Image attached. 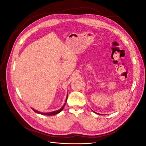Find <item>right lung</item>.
Returning a JSON list of instances; mask_svg holds the SVG:
<instances>
[{
  "instance_id": "right-lung-1",
  "label": "right lung",
  "mask_w": 146,
  "mask_h": 146,
  "mask_svg": "<svg viewBox=\"0 0 146 146\" xmlns=\"http://www.w3.org/2000/svg\"><path fill=\"white\" fill-rule=\"evenodd\" d=\"M67 99H68V96H67V98H66V101H67ZM65 104H66V103H64V105L62 107H61V109H60V110H57V111H52V112H50V113H41V112H39V111H36V110H35V109H33V111H34L35 113H38V114H43V115H46V116H52V115H55V114H58V113H59L60 112H61V111H62L63 109V108H64V107Z\"/></svg>"
}]
</instances>
